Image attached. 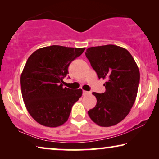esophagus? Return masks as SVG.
<instances>
[{"label":"esophagus","instance_id":"obj_1","mask_svg":"<svg viewBox=\"0 0 159 159\" xmlns=\"http://www.w3.org/2000/svg\"><path fill=\"white\" fill-rule=\"evenodd\" d=\"M90 92H88V91H85V90H83L82 91V94H83V95H87L88 94H90Z\"/></svg>","mask_w":159,"mask_h":159}]
</instances>
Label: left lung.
I'll return each instance as SVG.
<instances>
[{"label":"left lung","mask_w":159,"mask_h":159,"mask_svg":"<svg viewBox=\"0 0 159 159\" xmlns=\"http://www.w3.org/2000/svg\"><path fill=\"white\" fill-rule=\"evenodd\" d=\"M85 56L99 79H106L103 93H93L97 103L88 115L98 125L111 127L123 120L135 101L140 71L129 52L114 45L90 47Z\"/></svg>","instance_id":"left-lung-1"}]
</instances>
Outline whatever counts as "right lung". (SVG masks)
I'll return each mask as SVG.
<instances>
[{
	"instance_id": "right-lung-1",
	"label": "right lung",
	"mask_w": 159,
	"mask_h": 159,
	"mask_svg": "<svg viewBox=\"0 0 159 159\" xmlns=\"http://www.w3.org/2000/svg\"><path fill=\"white\" fill-rule=\"evenodd\" d=\"M84 48L51 45L38 49L28 58L21 75L24 103L37 122L48 127L68 120L71 107L82 95V89L63 87L71 62Z\"/></svg>"
}]
</instances>
